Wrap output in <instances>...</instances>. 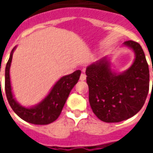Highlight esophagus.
Instances as JSON below:
<instances>
[{"label":"esophagus","mask_w":153,"mask_h":153,"mask_svg":"<svg viewBox=\"0 0 153 153\" xmlns=\"http://www.w3.org/2000/svg\"><path fill=\"white\" fill-rule=\"evenodd\" d=\"M86 74H81V75H80V80L81 81H84V80L86 79Z\"/></svg>","instance_id":"34e87169"}]
</instances>
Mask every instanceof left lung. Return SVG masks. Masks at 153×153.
Here are the masks:
<instances>
[{
	"mask_svg": "<svg viewBox=\"0 0 153 153\" xmlns=\"http://www.w3.org/2000/svg\"><path fill=\"white\" fill-rule=\"evenodd\" d=\"M124 45L135 53L134 61L126 71L112 72L106 57L86 70L91 108L97 118L106 123L123 121L137 114L149 91V69L141 46L132 40Z\"/></svg>",
	"mask_w": 153,
	"mask_h": 153,
	"instance_id": "1",
	"label": "left lung"
}]
</instances>
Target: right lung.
<instances>
[{
  "label": "right lung",
  "mask_w": 153,
  "mask_h": 153,
  "mask_svg": "<svg viewBox=\"0 0 153 153\" xmlns=\"http://www.w3.org/2000/svg\"><path fill=\"white\" fill-rule=\"evenodd\" d=\"M15 49V47H14L11 51L5 66V89L10 106L22 120L28 123L34 125H48L52 123L60 115L70 91L79 79L81 71L76 70L69 75L60 78L54 85L49 94L39 104L30 108H26L20 106L15 101L11 91L10 67Z\"/></svg>",
  "instance_id": "1"
}]
</instances>
